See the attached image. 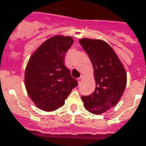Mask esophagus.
I'll use <instances>...</instances> for the list:
<instances>
[{
  "label": "esophagus",
  "mask_w": 146,
  "mask_h": 146,
  "mask_svg": "<svg viewBox=\"0 0 146 146\" xmlns=\"http://www.w3.org/2000/svg\"><path fill=\"white\" fill-rule=\"evenodd\" d=\"M83 78H84V76H83V75H81V76H80L79 78H78V83H79V84L81 83V81H82Z\"/></svg>",
  "instance_id": "1"
}]
</instances>
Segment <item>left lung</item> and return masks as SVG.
<instances>
[{"label": "left lung", "instance_id": "8db88e82", "mask_svg": "<svg viewBox=\"0 0 146 146\" xmlns=\"http://www.w3.org/2000/svg\"><path fill=\"white\" fill-rule=\"evenodd\" d=\"M79 42L92 62L96 84L95 92L81 98L86 110L101 114L116 106L120 99L127 84V73L106 42L89 38L80 39Z\"/></svg>", "mask_w": 146, "mask_h": 146}]
</instances>
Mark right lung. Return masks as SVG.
Masks as SVG:
<instances>
[{
    "instance_id": "obj_1",
    "label": "right lung",
    "mask_w": 146,
    "mask_h": 146,
    "mask_svg": "<svg viewBox=\"0 0 146 146\" xmlns=\"http://www.w3.org/2000/svg\"><path fill=\"white\" fill-rule=\"evenodd\" d=\"M73 43L71 36H52L33 52L27 63L25 85L40 110L51 112L62 107L78 84L64 65L66 53Z\"/></svg>"
}]
</instances>
